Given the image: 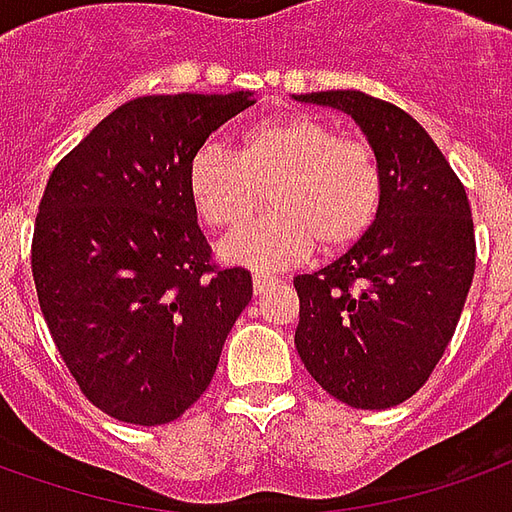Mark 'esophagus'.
<instances>
[{
  "label": "esophagus",
  "mask_w": 512,
  "mask_h": 512,
  "mask_svg": "<svg viewBox=\"0 0 512 512\" xmlns=\"http://www.w3.org/2000/svg\"><path fill=\"white\" fill-rule=\"evenodd\" d=\"M252 282H255V293H266L268 287L279 282V276L268 274V271H255V274H252Z\"/></svg>",
  "instance_id": "obj_1"
}]
</instances>
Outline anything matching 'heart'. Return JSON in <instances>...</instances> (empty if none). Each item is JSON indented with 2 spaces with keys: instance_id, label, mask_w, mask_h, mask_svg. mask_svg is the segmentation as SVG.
I'll use <instances>...</instances> for the list:
<instances>
[{
  "instance_id": "1",
  "label": "heart",
  "mask_w": 512,
  "mask_h": 512,
  "mask_svg": "<svg viewBox=\"0 0 512 512\" xmlns=\"http://www.w3.org/2000/svg\"><path fill=\"white\" fill-rule=\"evenodd\" d=\"M189 198L214 230H237L269 192L275 211L222 244V257L246 266H287L320 241L325 252L358 244L385 198L380 160L361 138L331 121L290 113L252 121L233 154L203 146L189 162Z\"/></svg>"
}]
</instances>
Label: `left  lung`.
<instances>
[{"mask_svg":"<svg viewBox=\"0 0 512 512\" xmlns=\"http://www.w3.org/2000/svg\"><path fill=\"white\" fill-rule=\"evenodd\" d=\"M355 119L385 179L372 230L331 266L295 276V350L333 399L388 410L418 393L456 331L475 276L467 192L429 132L372 94H295Z\"/></svg>","mask_w":512,"mask_h":512,"instance_id":"1","label":"left lung"}]
</instances>
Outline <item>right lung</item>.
<instances>
[{
	"mask_svg": "<svg viewBox=\"0 0 512 512\" xmlns=\"http://www.w3.org/2000/svg\"><path fill=\"white\" fill-rule=\"evenodd\" d=\"M252 92L119 105L51 173L34 219L37 301L83 396L124 423L181 418L217 372L252 274L211 260L189 162Z\"/></svg>",
	"mask_w": 512,
	"mask_h": 512,
	"instance_id": "right-lung-1",
	"label": "right lung"
}]
</instances>
